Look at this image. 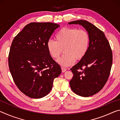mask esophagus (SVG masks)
Wrapping results in <instances>:
<instances>
[{
  "label": "esophagus",
  "mask_w": 120,
  "mask_h": 120,
  "mask_svg": "<svg viewBox=\"0 0 120 120\" xmlns=\"http://www.w3.org/2000/svg\"><path fill=\"white\" fill-rule=\"evenodd\" d=\"M61 70H62V72H64L65 71H66V69H65L64 67H61Z\"/></svg>",
  "instance_id": "34e87169"
}]
</instances>
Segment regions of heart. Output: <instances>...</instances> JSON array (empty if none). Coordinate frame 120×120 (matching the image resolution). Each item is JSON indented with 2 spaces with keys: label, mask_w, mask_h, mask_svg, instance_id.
I'll use <instances>...</instances> for the list:
<instances>
[{
  "label": "heart",
  "mask_w": 120,
  "mask_h": 120,
  "mask_svg": "<svg viewBox=\"0 0 120 120\" xmlns=\"http://www.w3.org/2000/svg\"><path fill=\"white\" fill-rule=\"evenodd\" d=\"M55 39L47 42V49L51 57L56 59L64 49V55L56 60L62 67L70 66L76 60L84 58L88 51L90 42L88 32L77 28H62L56 34Z\"/></svg>",
  "instance_id": "b5f03b06"
}]
</instances>
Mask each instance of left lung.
I'll return each mask as SVG.
<instances>
[{
  "instance_id": "obj_1",
  "label": "left lung",
  "mask_w": 120,
  "mask_h": 120,
  "mask_svg": "<svg viewBox=\"0 0 120 120\" xmlns=\"http://www.w3.org/2000/svg\"><path fill=\"white\" fill-rule=\"evenodd\" d=\"M84 27L90 37L86 55L70 69L74 74L70 86L75 94L89 97L99 92L106 84L112 64V52L104 33L85 20L70 22Z\"/></svg>"
}]
</instances>
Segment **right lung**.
I'll list each match as a JSON object with an SVG mask.
<instances>
[{
    "label": "right lung",
    "mask_w": 120,
    "mask_h": 120,
    "mask_svg": "<svg viewBox=\"0 0 120 120\" xmlns=\"http://www.w3.org/2000/svg\"><path fill=\"white\" fill-rule=\"evenodd\" d=\"M57 24L31 23L12 42L8 56L10 72L17 87L26 96L40 98L51 90L60 66L49 53L46 44Z\"/></svg>",
    "instance_id": "obj_1"
}]
</instances>
